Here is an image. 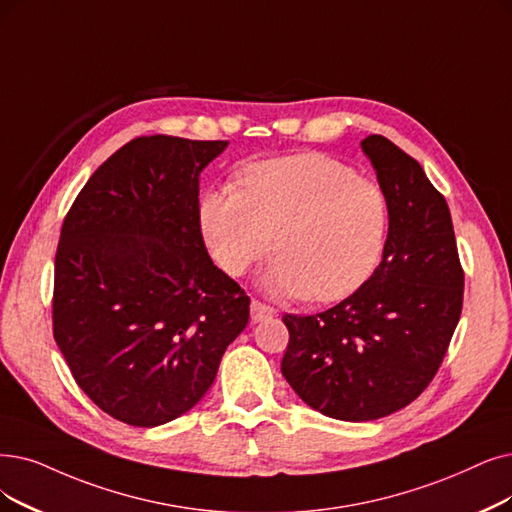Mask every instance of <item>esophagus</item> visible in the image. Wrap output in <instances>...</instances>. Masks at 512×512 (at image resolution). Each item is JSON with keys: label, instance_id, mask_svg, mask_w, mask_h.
I'll use <instances>...</instances> for the list:
<instances>
[{"label": "esophagus", "instance_id": "34e87169", "mask_svg": "<svg viewBox=\"0 0 512 512\" xmlns=\"http://www.w3.org/2000/svg\"><path fill=\"white\" fill-rule=\"evenodd\" d=\"M250 313H252V321H262V319L277 315V309H273V306L264 304V302H260V300L254 298L252 304H250Z\"/></svg>", "mask_w": 512, "mask_h": 512}]
</instances>
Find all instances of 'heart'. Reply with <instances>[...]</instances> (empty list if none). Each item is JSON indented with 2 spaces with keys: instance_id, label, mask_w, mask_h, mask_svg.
<instances>
[{
  "instance_id": "heart-1",
  "label": "heart",
  "mask_w": 512,
  "mask_h": 512,
  "mask_svg": "<svg viewBox=\"0 0 512 512\" xmlns=\"http://www.w3.org/2000/svg\"><path fill=\"white\" fill-rule=\"evenodd\" d=\"M388 208L374 180L323 153L254 161L239 189H208L203 237L218 267L243 275L271 250L273 290L315 302L357 290L380 260Z\"/></svg>"
}]
</instances>
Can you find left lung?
I'll list each match as a JSON object with an SVG mask.
<instances>
[{"mask_svg":"<svg viewBox=\"0 0 512 512\" xmlns=\"http://www.w3.org/2000/svg\"><path fill=\"white\" fill-rule=\"evenodd\" d=\"M361 147L388 208L382 262L361 288L317 315H283L281 374L313 410L378 420L433 382L462 313L464 269L445 197L420 163L380 134Z\"/></svg>","mask_w":512,"mask_h":512,"instance_id":"8db88e82","label":"left lung"}]
</instances>
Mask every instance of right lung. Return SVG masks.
Segmentation results:
<instances>
[{
  "mask_svg": "<svg viewBox=\"0 0 512 512\" xmlns=\"http://www.w3.org/2000/svg\"><path fill=\"white\" fill-rule=\"evenodd\" d=\"M227 140L138 136L90 176L54 258L52 332L102 412L159 426L208 393L250 298L208 256L199 172Z\"/></svg>",
  "mask_w": 512,
  "mask_h": 512,
  "instance_id": "right-lung-1",
  "label": "right lung"
}]
</instances>
